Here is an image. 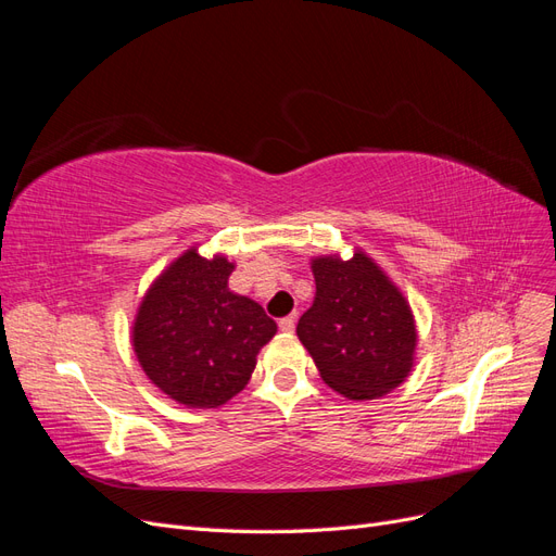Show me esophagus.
<instances>
[{
    "instance_id": "1",
    "label": "esophagus",
    "mask_w": 556,
    "mask_h": 556,
    "mask_svg": "<svg viewBox=\"0 0 556 556\" xmlns=\"http://www.w3.org/2000/svg\"><path fill=\"white\" fill-rule=\"evenodd\" d=\"M278 327H280V331H294V317L290 315V317H282L280 323H278Z\"/></svg>"
}]
</instances>
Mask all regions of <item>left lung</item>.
I'll use <instances>...</instances> for the list:
<instances>
[{"label":"left lung","mask_w":556,"mask_h":556,"mask_svg":"<svg viewBox=\"0 0 556 556\" xmlns=\"http://www.w3.org/2000/svg\"><path fill=\"white\" fill-rule=\"evenodd\" d=\"M315 301L296 325L323 380L348 399L392 392L413 366L415 319L406 299L362 252L313 260Z\"/></svg>","instance_id":"8db88e82"}]
</instances>
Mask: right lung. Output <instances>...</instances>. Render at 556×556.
<instances>
[{
	"mask_svg": "<svg viewBox=\"0 0 556 556\" xmlns=\"http://www.w3.org/2000/svg\"><path fill=\"white\" fill-rule=\"evenodd\" d=\"M231 268L188 250L148 290L134 323L146 376L182 406L215 408L239 394L278 329L260 304L229 292Z\"/></svg>",
	"mask_w": 556,
	"mask_h": 556,
	"instance_id": "obj_1",
	"label": "right lung"
}]
</instances>
